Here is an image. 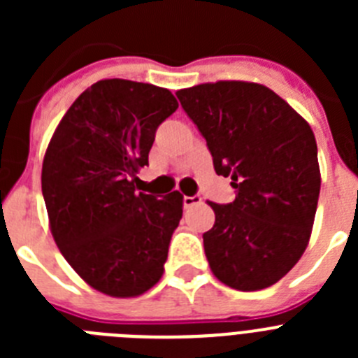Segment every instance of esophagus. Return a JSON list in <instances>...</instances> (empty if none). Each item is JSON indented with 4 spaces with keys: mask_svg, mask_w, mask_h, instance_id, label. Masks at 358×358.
<instances>
[{
    "mask_svg": "<svg viewBox=\"0 0 358 358\" xmlns=\"http://www.w3.org/2000/svg\"><path fill=\"white\" fill-rule=\"evenodd\" d=\"M202 202V199L199 197V195H194V197H188V195H185V199H182V206L188 210V208H194V206H199Z\"/></svg>",
    "mask_w": 358,
    "mask_h": 358,
    "instance_id": "esophagus-1",
    "label": "esophagus"
}]
</instances>
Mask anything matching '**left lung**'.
<instances>
[{
	"mask_svg": "<svg viewBox=\"0 0 358 358\" xmlns=\"http://www.w3.org/2000/svg\"><path fill=\"white\" fill-rule=\"evenodd\" d=\"M213 156L231 177V204L210 202L215 224L204 251L211 273L231 289L274 285L308 245L321 172L308 122L256 82L218 80L177 91Z\"/></svg>",
	"mask_w": 358,
	"mask_h": 358,
	"instance_id": "8db88e82",
	"label": "left lung"
}]
</instances>
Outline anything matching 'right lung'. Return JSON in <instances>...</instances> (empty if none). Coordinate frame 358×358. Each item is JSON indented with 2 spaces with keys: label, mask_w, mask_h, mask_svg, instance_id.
Instances as JSON below:
<instances>
[{
  "label": "right lung",
  "mask_w": 358,
  "mask_h": 358,
  "mask_svg": "<svg viewBox=\"0 0 358 358\" xmlns=\"http://www.w3.org/2000/svg\"><path fill=\"white\" fill-rule=\"evenodd\" d=\"M179 107L164 87L98 80L71 103L43 161L50 229L73 271L110 297H136L164 273L182 195L136 192L156 131Z\"/></svg>",
  "instance_id": "add662e5"
}]
</instances>
